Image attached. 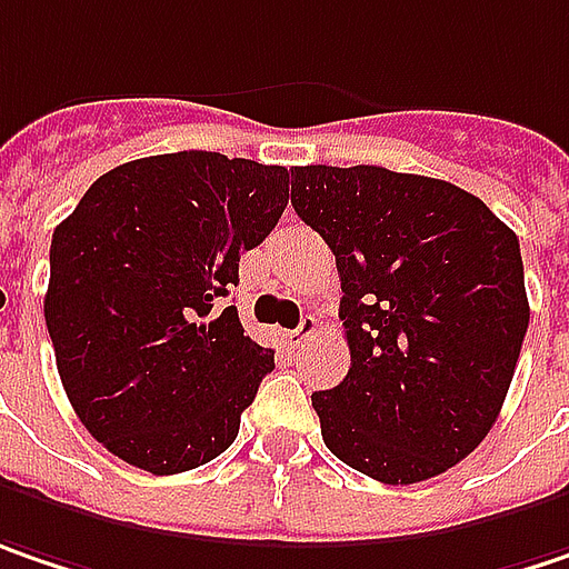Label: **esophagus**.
<instances>
[{"mask_svg": "<svg viewBox=\"0 0 569 569\" xmlns=\"http://www.w3.org/2000/svg\"><path fill=\"white\" fill-rule=\"evenodd\" d=\"M318 331V318L316 316H302V321L289 331V338H292V345H299V341H306V338H312Z\"/></svg>", "mask_w": 569, "mask_h": 569, "instance_id": "1", "label": "esophagus"}]
</instances>
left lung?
I'll list each match as a JSON object with an SVG mask.
<instances>
[{
	"label": "left lung",
	"instance_id": "left-lung-1",
	"mask_svg": "<svg viewBox=\"0 0 569 569\" xmlns=\"http://www.w3.org/2000/svg\"><path fill=\"white\" fill-rule=\"evenodd\" d=\"M292 209L341 273L345 383L321 438L389 486L431 480L496 425L528 331L516 231L460 186L386 167H296Z\"/></svg>",
	"mask_w": 569,
	"mask_h": 569
}]
</instances>
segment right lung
Wrapping results in <instances>:
<instances>
[{
    "mask_svg": "<svg viewBox=\"0 0 569 569\" xmlns=\"http://www.w3.org/2000/svg\"><path fill=\"white\" fill-rule=\"evenodd\" d=\"M286 202V167L157 153L102 173L53 228L57 373L86 431L124 463L170 477L238 438L273 351L218 306Z\"/></svg>",
    "mask_w": 569,
    "mask_h": 569,
    "instance_id": "right-lung-1",
    "label": "right lung"
}]
</instances>
